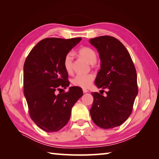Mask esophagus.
<instances>
[{"mask_svg": "<svg viewBox=\"0 0 159 159\" xmlns=\"http://www.w3.org/2000/svg\"><path fill=\"white\" fill-rule=\"evenodd\" d=\"M83 93H86L88 92V90H86V89H83Z\"/></svg>", "mask_w": 159, "mask_h": 159, "instance_id": "34e87169", "label": "esophagus"}]
</instances>
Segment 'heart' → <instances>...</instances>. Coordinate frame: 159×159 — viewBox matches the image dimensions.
I'll use <instances>...</instances> for the list:
<instances>
[{"label":"heart","instance_id":"obj_1","mask_svg":"<svg viewBox=\"0 0 159 159\" xmlns=\"http://www.w3.org/2000/svg\"><path fill=\"white\" fill-rule=\"evenodd\" d=\"M79 54L80 57L88 61V63L94 64L97 61L98 55L95 50L90 47L84 46L79 50ZM64 67L68 73H71L73 69V56L72 54L69 52L66 54L63 60ZM95 79V76L92 74H79L72 79V83L75 86L86 88H88L92 84L93 81Z\"/></svg>","mask_w":159,"mask_h":159}]
</instances>
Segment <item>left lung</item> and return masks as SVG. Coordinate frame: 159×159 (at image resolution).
I'll return each instance as SVG.
<instances>
[{"label": "left lung", "mask_w": 159, "mask_h": 159, "mask_svg": "<svg viewBox=\"0 0 159 159\" xmlns=\"http://www.w3.org/2000/svg\"><path fill=\"white\" fill-rule=\"evenodd\" d=\"M90 42L98 49L101 60L95 84L99 88L108 89L105 97L92 93L91 118L102 128L117 127L130 116L138 93L135 67L128 50L116 38L102 36L91 39Z\"/></svg>", "instance_id": "obj_1"}]
</instances>
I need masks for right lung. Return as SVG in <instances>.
Listing matches in <instances>:
<instances>
[{"label":"right lung","instance_id":"obj_1","mask_svg":"<svg viewBox=\"0 0 159 159\" xmlns=\"http://www.w3.org/2000/svg\"><path fill=\"white\" fill-rule=\"evenodd\" d=\"M81 38H47L31 50L24 65V94L33 121L46 132H57L68 123L71 109L83 95L79 87L56 92L69 85L63 60Z\"/></svg>","mask_w":159,"mask_h":159}]
</instances>
